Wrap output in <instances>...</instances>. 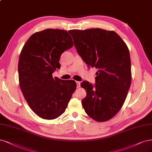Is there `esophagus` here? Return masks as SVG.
I'll use <instances>...</instances> for the list:
<instances>
[{
    "label": "esophagus",
    "mask_w": 152,
    "mask_h": 152,
    "mask_svg": "<svg viewBox=\"0 0 152 152\" xmlns=\"http://www.w3.org/2000/svg\"><path fill=\"white\" fill-rule=\"evenodd\" d=\"M76 85H77V88L80 87V82H78V81H76Z\"/></svg>",
    "instance_id": "esophagus-1"
}]
</instances>
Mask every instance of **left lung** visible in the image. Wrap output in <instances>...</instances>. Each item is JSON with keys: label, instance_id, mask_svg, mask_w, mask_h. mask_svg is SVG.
Masks as SVG:
<instances>
[{"label": "left lung", "instance_id": "left-lung-1", "mask_svg": "<svg viewBox=\"0 0 152 152\" xmlns=\"http://www.w3.org/2000/svg\"><path fill=\"white\" fill-rule=\"evenodd\" d=\"M78 54L87 66L96 67V83H81L86 97L82 101L86 113L97 121H106L123 106L132 81L128 47L114 31L99 28L70 30Z\"/></svg>", "mask_w": 152, "mask_h": 152}]
</instances>
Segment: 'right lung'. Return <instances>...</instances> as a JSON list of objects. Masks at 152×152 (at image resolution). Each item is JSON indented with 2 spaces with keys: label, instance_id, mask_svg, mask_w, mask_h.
<instances>
[{
  "label": "right lung",
  "instance_id": "obj_1",
  "mask_svg": "<svg viewBox=\"0 0 152 152\" xmlns=\"http://www.w3.org/2000/svg\"><path fill=\"white\" fill-rule=\"evenodd\" d=\"M72 46L67 31L46 29L31 35L20 52V88L31 109L41 118L53 119L61 116L76 89L74 80L52 76L60 68L61 54Z\"/></svg>",
  "mask_w": 152,
  "mask_h": 152
}]
</instances>
